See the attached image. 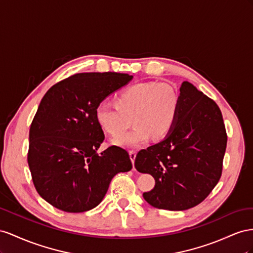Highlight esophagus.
Wrapping results in <instances>:
<instances>
[{"label": "esophagus", "instance_id": "esophagus-1", "mask_svg": "<svg viewBox=\"0 0 253 253\" xmlns=\"http://www.w3.org/2000/svg\"><path fill=\"white\" fill-rule=\"evenodd\" d=\"M129 157H130V160H131V162L133 163L134 162V159H135V157H136V153L134 150H130L129 151Z\"/></svg>", "mask_w": 253, "mask_h": 253}]
</instances>
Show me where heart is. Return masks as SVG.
I'll use <instances>...</instances> for the list:
<instances>
[{"label": "heart", "instance_id": "obj_1", "mask_svg": "<svg viewBox=\"0 0 253 253\" xmlns=\"http://www.w3.org/2000/svg\"><path fill=\"white\" fill-rule=\"evenodd\" d=\"M180 108L178 90L169 83L147 82L135 84L123 90L117 105L100 102L95 108V120L106 132L119 136L130 126L135 128L113 141L123 147H139L165 138L174 128Z\"/></svg>", "mask_w": 253, "mask_h": 253}]
</instances>
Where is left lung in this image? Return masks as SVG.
Returning a JSON list of instances; mask_svg holds the SVG:
<instances>
[{"label": "left lung", "instance_id": "left-lung-1", "mask_svg": "<svg viewBox=\"0 0 253 253\" xmlns=\"http://www.w3.org/2000/svg\"><path fill=\"white\" fill-rule=\"evenodd\" d=\"M227 147L221 111L189 82L180 86L178 119L165 139L135 157L134 167L155 178L143 193L158 209L183 211L199 205L219 181Z\"/></svg>", "mask_w": 253, "mask_h": 253}]
</instances>
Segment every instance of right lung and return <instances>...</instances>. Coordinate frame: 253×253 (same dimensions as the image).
<instances>
[{"mask_svg": "<svg viewBox=\"0 0 253 253\" xmlns=\"http://www.w3.org/2000/svg\"><path fill=\"white\" fill-rule=\"evenodd\" d=\"M133 76L115 72L79 73L57 83L41 99L30 129L27 161L34 185L49 205L69 213L100 204L112 178L129 171L127 150L110 146L95 108Z\"/></svg>", "mask_w": 253, "mask_h": 253, "instance_id": "add662e5", "label": "right lung"}]
</instances>
